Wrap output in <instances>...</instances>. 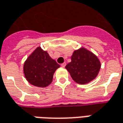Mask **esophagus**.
<instances>
[{"mask_svg": "<svg viewBox=\"0 0 123 123\" xmlns=\"http://www.w3.org/2000/svg\"><path fill=\"white\" fill-rule=\"evenodd\" d=\"M65 66H66V63H65V62H64V63H62V64H61V67L62 68L65 67Z\"/></svg>", "mask_w": 123, "mask_h": 123, "instance_id": "obj_1", "label": "esophagus"}]
</instances>
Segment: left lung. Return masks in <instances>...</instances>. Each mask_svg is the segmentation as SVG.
Instances as JSON below:
<instances>
[{
    "label": "left lung",
    "instance_id": "1",
    "mask_svg": "<svg viewBox=\"0 0 123 123\" xmlns=\"http://www.w3.org/2000/svg\"><path fill=\"white\" fill-rule=\"evenodd\" d=\"M100 60L85 47L75 50L71 56V62L66 65L70 76L80 85H85L97 76L100 69Z\"/></svg>",
    "mask_w": 123,
    "mask_h": 123
}]
</instances>
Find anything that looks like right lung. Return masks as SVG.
Listing matches in <instances>:
<instances>
[{
  "label": "right lung",
  "instance_id": "right-lung-1",
  "mask_svg": "<svg viewBox=\"0 0 123 123\" xmlns=\"http://www.w3.org/2000/svg\"><path fill=\"white\" fill-rule=\"evenodd\" d=\"M59 67L60 65L50 56L47 51L38 47L25 62L23 73L31 85L45 88L52 82L54 73Z\"/></svg>",
  "mask_w": 123,
  "mask_h": 123
}]
</instances>
